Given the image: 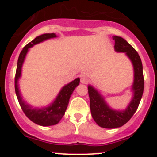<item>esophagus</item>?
<instances>
[{
  "label": "esophagus",
  "instance_id": "34e87169",
  "mask_svg": "<svg viewBox=\"0 0 157 157\" xmlns=\"http://www.w3.org/2000/svg\"><path fill=\"white\" fill-rule=\"evenodd\" d=\"M89 82V79L88 78L86 77V76L82 75L81 76V82L82 83V84H87Z\"/></svg>",
  "mask_w": 157,
  "mask_h": 157
}]
</instances>
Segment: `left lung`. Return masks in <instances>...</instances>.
Instances as JSON below:
<instances>
[{"instance_id": "left-lung-1", "label": "left lung", "mask_w": 157, "mask_h": 157, "mask_svg": "<svg viewBox=\"0 0 157 157\" xmlns=\"http://www.w3.org/2000/svg\"><path fill=\"white\" fill-rule=\"evenodd\" d=\"M112 38L115 41V50L119 52H125L134 66V78L132 86L134 97L124 111L113 110L107 105L98 91L91 86H89L88 93L93 119L98 126L108 129L122 127L131 119L138 109L144 90L142 63L138 52L123 37L113 36Z\"/></svg>"}]
</instances>
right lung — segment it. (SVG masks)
<instances>
[{
	"mask_svg": "<svg viewBox=\"0 0 157 157\" xmlns=\"http://www.w3.org/2000/svg\"><path fill=\"white\" fill-rule=\"evenodd\" d=\"M56 37V35L53 33L44 34L35 37L33 41L28 43L23 48V50L19 54L17 62V67H16V77H15V90H16V97H17L22 110L24 112V114L27 116V117L30 119L32 122H34L37 125L43 126V127L56 125L59 123V120H61L64 115L67 108L69 99H70L72 93L75 90V87L79 84V78H77L74 81L64 86L61 89V90L59 93L55 101L49 106L46 107V108H41V109H33L32 107L27 105L23 101L20 95V93H19V87H18V80L21 76L22 66H23L25 56L27 55L29 48L41 41Z\"/></svg>",
	"mask_w": 157,
	"mask_h": 157,
	"instance_id": "1",
	"label": "right lung"
}]
</instances>
